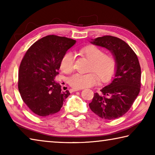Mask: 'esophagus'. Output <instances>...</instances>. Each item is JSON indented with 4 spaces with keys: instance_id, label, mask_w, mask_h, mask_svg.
Segmentation results:
<instances>
[{
    "instance_id": "obj_1",
    "label": "esophagus",
    "mask_w": 155,
    "mask_h": 155,
    "mask_svg": "<svg viewBox=\"0 0 155 155\" xmlns=\"http://www.w3.org/2000/svg\"><path fill=\"white\" fill-rule=\"evenodd\" d=\"M79 90H81L80 89H75V88H72V89H70V90H69V91H70V93L74 92V91H79Z\"/></svg>"
}]
</instances>
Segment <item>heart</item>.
I'll use <instances>...</instances> for the list:
<instances>
[{"instance_id": "b5f03b06", "label": "heart", "mask_w": 155, "mask_h": 155, "mask_svg": "<svg viewBox=\"0 0 155 155\" xmlns=\"http://www.w3.org/2000/svg\"><path fill=\"white\" fill-rule=\"evenodd\" d=\"M79 53L90 61L87 74H77L69 78V84L72 87L82 89L91 87L98 80L107 82L114 77L117 69V59L112 53H104L103 48L94 45L81 48ZM74 56L71 52H67L62 57L60 68L62 72L70 74L74 70Z\"/></svg>"}]
</instances>
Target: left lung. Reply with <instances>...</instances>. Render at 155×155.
I'll return each mask as SVG.
<instances>
[{
	"instance_id": "left-lung-1",
	"label": "left lung",
	"mask_w": 155,
	"mask_h": 155,
	"mask_svg": "<svg viewBox=\"0 0 155 155\" xmlns=\"http://www.w3.org/2000/svg\"><path fill=\"white\" fill-rule=\"evenodd\" d=\"M91 43L111 51L117 65L114 80L101 92L94 93L89 106L101 118H118L130 109L140 93L141 68L137 56L128 44L116 37H99Z\"/></svg>"
}]
</instances>
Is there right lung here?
<instances>
[{"mask_svg":"<svg viewBox=\"0 0 155 155\" xmlns=\"http://www.w3.org/2000/svg\"><path fill=\"white\" fill-rule=\"evenodd\" d=\"M76 40L54 35L35 41L26 52L18 73L21 98L34 114L48 116L60 111L70 95L55 81L62 57Z\"/></svg>","mask_w":155,"mask_h":155,"instance_id":"obj_1","label":"right lung"}]
</instances>
